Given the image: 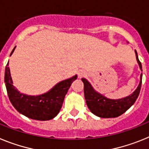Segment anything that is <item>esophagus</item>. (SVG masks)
<instances>
[{"label": "esophagus", "mask_w": 149, "mask_h": 149, "mask_svg": "<svg viewBox=\"0 0 149 149\" xmlns=\"http://www.w3.org/2000/svg\"><path fill=\"white\" fill-rule=\"evenodd\" d=\"M85 72H82V71H81V72H79V78H81V77H82V76H85Z\"/></svg>", "instance_id": "obj_1"}]
</instances>
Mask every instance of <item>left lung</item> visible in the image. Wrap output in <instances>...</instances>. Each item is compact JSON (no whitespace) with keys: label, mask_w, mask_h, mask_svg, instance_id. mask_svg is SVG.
Returning a JSON list of instances; mask_svg holds the SVG:
<instances>
[{"label":"left lung","mask_w":149,"mask_h":149,"mask_svg":"<svg viewBox=\"0 0 149 149\" xmlns=\"http://www.w3.org/2000/svg\"><path fill=\"white\" fill-rule=\"evenodd\" d=\"M135 53L139 68L143 71L142 64L138 58V55L136 50ZM142 77H143V73H141L140 75V82L139 85L135 91L133 92V94L126 97L118 100L109 99L103 96L102 94L97 92L93 88L87 79L82 78V81L84 83V95L88 107L91 112L98 117L103 118L118 117L123 113H125L136 100L142 85Z\"/></svg>","instance_id":"left-lung-1"}]
</instances>
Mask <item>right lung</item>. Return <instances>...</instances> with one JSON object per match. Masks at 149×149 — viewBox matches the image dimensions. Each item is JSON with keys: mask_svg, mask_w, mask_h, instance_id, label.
<instances>
[{"mask_svg": "<svg viewBox=\"0 0 149 149\" xmlns=\"http://www.w3.org/2000/svg\"><path fill=\"white\" fill-rule=\"evenodd\" d=\"M15 49V47L10 55ZM8 65L9 63H7L5 69L4 81L9 99L15 109L31 119L48 121L54 118L60 112L64 97L77 76L76 75L58 82L45 94L39 96H30L22 94L14 87Z\"/></svg>", "mask_w": 149, "mask_h": 149, "instance_id": "1", "label": "right lung"}]
</instances>
